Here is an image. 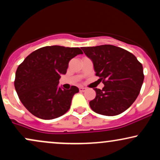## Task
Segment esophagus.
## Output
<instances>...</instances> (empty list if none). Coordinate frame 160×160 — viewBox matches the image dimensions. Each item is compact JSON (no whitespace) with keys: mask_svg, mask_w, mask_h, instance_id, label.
<instances>
[{"mask_svg":"<svg viewBox=\"0 0 160 160\" xmlns=\"http://www.w3.org/2000/svg\"><path fill=\"white\" fill-rule=\"evenodd\" d=\"M79 89H80V92H85L86 90V88H85V87H80V88H79Z\"/></svg>","mask_w":160,"mask_h":160,"instance_id":"34e87169","label":"esophagus"}]
</instances>
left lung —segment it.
Segmentation results:
<instances>
[{
    "label": "left lung",
    "instance_id": "8db88e82",
    "mask_svg": "<svg viewBox=\"0 0 160 160\" xmlns=\"http://www.w3.org/2000/svg\"><path fill=\"white\" fill-rule=\"evenodd\" d=\"M81 49L104 85L102 89H94L96 96L89 102L92 110L104 116L126 111L137 98L144 82L142 65L131 52L113 45Z\"/></svg>",
    "mask_w": 160,
    "mask_h": 160
}]
</instances>
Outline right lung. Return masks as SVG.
I'll use <instances>...</instances> for the list:
<instances>
[{"mask_svg": "<svg viewBox=\"0 0 160 160\" xmlns=\"http://www.w3.org/2000/svg\"><path fill=\"white\" fill-rule=\"evenodd\" d=\"M82 54L78 47L50 46L31 53L19 65L14 86L23 105L33 115L43 120H52L69 110L79 89L58 86L61 75L65 74L69 61Z\"/></svg>", "mask_w": 160, "mask_h": 160, "instance_id": "obj_1", "label": "right lung"}]
</instances>
